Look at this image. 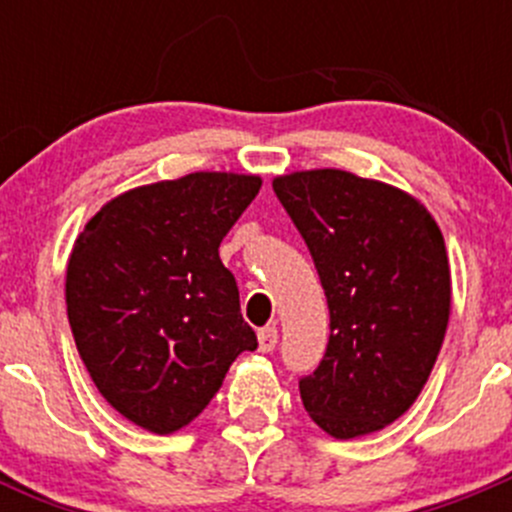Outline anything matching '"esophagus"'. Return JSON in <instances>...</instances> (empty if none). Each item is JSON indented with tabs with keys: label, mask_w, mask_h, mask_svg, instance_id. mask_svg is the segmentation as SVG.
I'll return each mask as SVG.
<instances>
[{
	"label": "esophagus",
	"mask_w": 512,
	"mask_h": 512,
	"mask_svg": "<svg viewBox=\"0 0 512 512\" xmlns=\"http://www.w3.org/2000/svg\"><path fill=\"white\" fill-rule=\"evenodd\" d=\"M257 342H260V352L267 354L277 347V327H262L257 332Z\"/></svg>",
	"instance_id": "34e87169"
}]
</instances>
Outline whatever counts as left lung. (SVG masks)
Segmentation results:
<instances>
[{"mask_svg": "<svg viewBox=\"0 0 512 512\" xmlns=\"http://www.w3.org/2000/svg\"><path fill=\"white\" fill-rule=\"evenodd\" d=\"M312 252L329 344L299 396L322 431L356 438L404 416L431 376L451 314L436 220L404 190L337 168L272 180Z\"/></svg>", "mask_w": 512, "mask_h": 512, "instance_id": "left-lung-1", "label": "left lung"}]
</instances>
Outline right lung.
Masks as SVG:
<instances>
[{
    "mask_svg": "<svg viewBox=\"0 0 512 512\" xmlns=\"http://www.w3.org/2000/svg\"><path fill=\"white\" fill-rule=\"evenodd\" d=\"M260 175L200 173L108 200L74 242L66 312L103 399L151 433L188 426L232 361L255 352L220 242Z\"/></svg>",
    "mask_w": 512,
    "mask_h": 512,
    "instance_id": "1",
    "label": "right lung"
}]
</instances>
